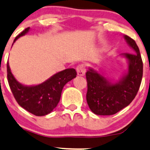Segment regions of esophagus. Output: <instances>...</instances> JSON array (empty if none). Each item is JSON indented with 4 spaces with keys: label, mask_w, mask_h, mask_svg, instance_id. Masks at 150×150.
<instances>
[{
    "label": "esophagus",
    "mask_w": 150,
    "mask_h": 150,
    "mask_svg": "<svg viewBox=\"0 0 150 150\" xmlns=\"http://www.w3.org/2000/svg\"><path fill=\"white\" fill-rule=\"evenodd\" d=\"M76 72L79 76H84L86 72V66L84 64H79L76 67Z\"/></svg>",
    "instance_id": "obj_1"
}]
</instances>
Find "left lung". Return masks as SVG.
Here are the masks:
<instances>
[{
  "label": "left lung",
  "mask_w": 150,
  "mask_h": 150,
  "mask_svg": "<svg viewBox=\"0 0 150 150\" xmlns=\"http://www.w3.org/2000/svg\"><path fill=\"white\" fill-rule=\"evenodd\" d=\"M134 53H124L129 61L128 72L120 81L111 84L93 69L86 73L87 104L98 115H112L128 106L135 98L140 87L143 76V62L136 41L125 35Z\"/></svg>",
  "instance_id": "1"
}]
</instances>
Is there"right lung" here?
<instances>
[{
	"label": "right lung",
	"instance_id": "1",
	"mask_svg": "<svg viewBox=\"0 0 150 150\" xmlns=\"http://www.w3.org/2000/svg\"><path fill=\"white\" fill-rule=\"evenodd\" d=\"M29 29L30 28H27L22 31L14 42L25 35ZM76 76L75 69H68L52 76L42 84L28 87L15 79L7 63V79L14 98L20 106L35 116L48 115L57 106L64 85Z\"/></svg>",
	"mask_w": 150,
	"mask_h": 150
}]
</instances>
